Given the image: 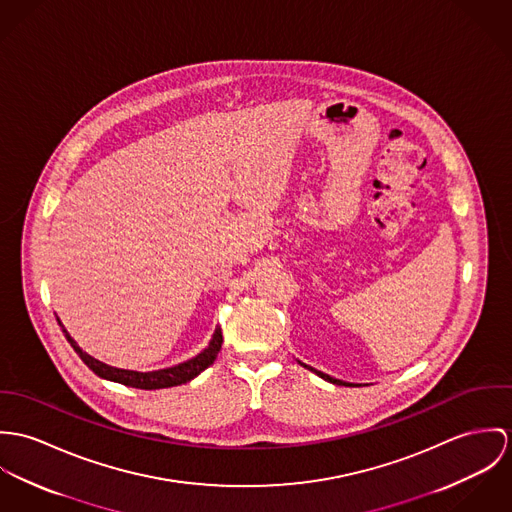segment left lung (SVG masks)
<instances>
[{
	"label": "left lung",
	"instance_id": "1",
	"mask_svg": "<svg viewBox=\"0 0 512 512\" xmlns=\"http://www.w3.org/2000/svg\"><path fill=\"white\" fill-rule=\"evenodd\" d=\"M304 365V363H302ZM306 369H310V371H314L318 377H322L324 381H330V383H334V385H351V383H345V381H340V379H334V377H330V375H326V373H322V371H316V369H312V367H308V365H304Z\"/></svg>",
	"mask_w": 512,
	"mask_h": 512
}]
</instances>
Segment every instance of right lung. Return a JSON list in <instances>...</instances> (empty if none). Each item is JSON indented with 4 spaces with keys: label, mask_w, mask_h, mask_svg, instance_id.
<instances>
[{
    "label": "right lung",
    "mask_w": 512,
    "mask_h": 512,
    "mask_svg": "<svg viewBox=\"0 0 512 512\" xmlns=\"http://www.w3.org/2000/svg\"><path fill=\"white\" fill-rule=\"evenodd\" d=\"M58 326L62 328L66 340L74 347V351L80 355V359H82L98 377L108 379V381H114V383H121V385H125V387L145 389V391L169 389V387L184 385V383L192 381L194 377H198L204 369H208V367L216 361V357H218V353H220V349H222V343H224L222 330L216 328V332H214L212 340L208 343V347H206L202 353H198L196 357H192V359H188V361H184V363H178V365H174V367H167V369L139 373V371L117 369V367L106 365V363L94 359L92 355H88L86 351H82V349L78 347V343L70 338V334L64 330V326L60 324V320H58Z\"/></svg>",
    "instance_id": "right-lung-1"
}]
</instances>
